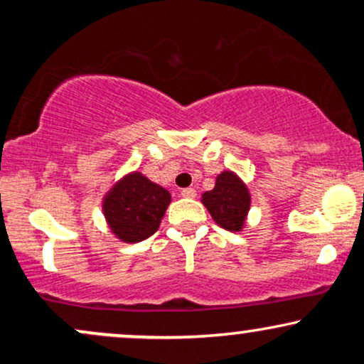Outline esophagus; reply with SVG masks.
<instances>
[{"mask_svg": "<svg viewBox=\"0 0 364 364\" xmlns=\"http://www.w3.org/2000/svg\"><path fill=\"white\" fill-rule=\"evenodd\" d=\"M181 196H185V198H195L196 191L193 188H185V190H181Z\"/></svg>", "mask_w": 364, "mask_h": 364, "instance_id": "obj_1", "label": "esophagus"}]
</instances>
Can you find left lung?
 Instances as JSON below:
<instances>
[{
	"instance_id": "obj_1",
	"label": "left lung",
	"mask_w": 364,
	"mask_h": 364,
	"mask_svg": "<svg viewBox=\"0 0 364 364\" xmlns=\"http://www.w3.org/2000/svg\"><path fill=\"white\" fill-rule=\"evenodd\" d=\"M203 205L212 219L228 231H241L250 210L248 188L231 171H224L215 179L214 190L202 195Z\"/></svg>"
}]
</instances>
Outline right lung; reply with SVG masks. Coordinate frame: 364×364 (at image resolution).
<instances>
[{"instance_id":"obj_1","label":"right lung","mask_w":364,"mask_h":364,"mask_svg":"<svg viewBox=\"0 0 364 364\" xmlns=\"http://www.w3.org/2000/svg\"><path fill=\"white\" fill-rule=\"evenodd\" d=\"M169 202L168 190L132 173L111 188L102 208L111 231L121 241L139 243L157 231Z\"/></svg>"}]
</instances>
